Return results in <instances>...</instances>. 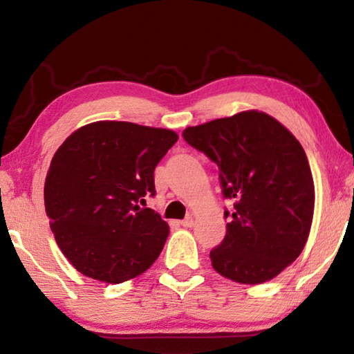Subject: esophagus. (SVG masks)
Masks as SVG:
<instances>
[{
	"label": "esophagus",
	"mask_w": 354,
	"mask_h": 354,
	"mask_svg": "<svg viewBox=\"0 0 354 354\" xmlns=\"http://www.w3.org/2000/svg\"><path fill=\"white\" fill-rule=\"evenodd\" d=\"M179 223H181V226H184V227H192V226H194V218L187 217V218L179 221Z\"/></svg>",
	"instance_id": "esophagus-1"
}]
</instances>
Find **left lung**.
<instances>
[{
	"instance_id": "1",
	"label": "left lung",
	"mask_w": 354,
	"mask_h": 354,
	"mask_svg": "<svg viewBox=\"0 0 354 354\" xmlns=\"http://www.w3.org/2000/svg\"><path fill=\"white\" fill-rule=\"evenodd\" d=\"M183 136L218 165L223 196L236 201L223 242L209 254L214 270L241 284L278 277L301 254L314 217V179L301 143L259 111L189 127Z\"/></svg>"
}]
</instances>
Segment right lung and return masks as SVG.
I'll use <instances>...</instances> for the list:
<instances>
[{"label":"right lung","mask_w":354,"mask_h":354,"mask_svg":"<svg viewBox=\"0 0 354 354\" xmlns=\"http://www.w3.org/2000/svg\"><path fill=\"white\" fill-rule=\"evenodd\" d=\"M176 142L171 129L101 120L57 148L45 179V211L77 272L120 284L158 259L169 225L137 203L156 194L154 169Z\"/></svg>","instance_id":"right-lung-1"}]
</instances>
